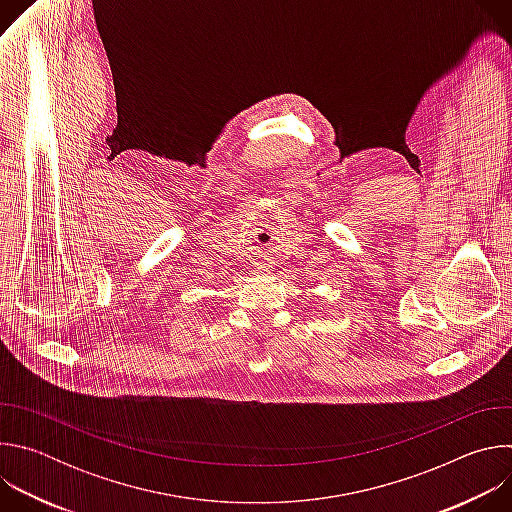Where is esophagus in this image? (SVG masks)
Wrapping results in <instances>:
<instances>
[{
    "label": "esophagus",
    "instance_id": "34e87169",
    "mask_svg": "<svg viewBox=\"0 0 512 512\" xmlns=\"http://www.w3.org/2000/svg\"><path fill=\"white\" fill-rule=\"evenodd\" d=\"M257 269H263V267H257Z\"/></svg>",
    "mask_w": 512,
    "mask_h": 512
}]
</instances>
